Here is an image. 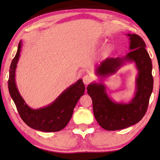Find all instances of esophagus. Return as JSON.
Returning a JSON list of instances; mask_svg holds the SVG:
<instances>
[{"label":"esophagus","mask_w":160,"mask_h":160,"mask_svg":"<svg viewBox=\"0 0 160 160\" xmlns=\"http://www.w3.org/2000/svg\"><path fill=\"white\" fill-rule=\"evenodd\" d=\"M92 80H93V78L91 76H89V75H86V76H84L83 77V82L84 84H86V85L89 84Z\"/></svg>","instance_id":"obj_1"}]
</instances>
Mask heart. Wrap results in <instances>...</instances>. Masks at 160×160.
I'll use <instances>...</instances> for the list:
<instances>
[{
  "label": "heart",
  "instance_id": "b5f03b06",
  "mask_svg": "<svg viewBox=\"0 0 160 160\" xmlns=\"http://www.w3.org/2000/svg\"><path fill=\"white\" fill-rule=\"evenodd\" d=\"M112 49H113V47L111 45H106L104 48V54H108L112 50Z\"/></svg>",
  "mask_w": 160,
  "mask_h": 160
}]
</instances>
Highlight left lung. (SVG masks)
Returning a JSON list of instances; mask_svg holds the SVG:
<instances>
[{
  "mask_svg": "<svg viewBox=\"0 0 160 160\" xmlns=\"http://www.w3.org/2000/svg\"><path fill=\"white\" fill-rule=\"evenodd\" d=\"M127 36L131 52L124 58H107L102 61L96 72L98 76L104 78L115 73L126 61H133L138 70L135 97L128 104L117 103L108 96L103 84L91 83L87 88V93L92 99L96 120L107 131L120 130L140 122L147 111L153 88L152 62L145 49L144 41L135 33Z\"/></svg>",
  "mask_w": 160,
  "mask_h": 160,
  "instance_id": "1",
  "label": "left lung"
}]
</instances>
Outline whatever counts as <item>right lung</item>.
Masks as SVG:
<instances>
[{
  "label": "right lung",
  "mask_w": 160,
  "mask_h": 160,
  "mask_svg": "<svg viewBox=\"0 0 160 160\" xmlns=\"http://www.w3.org/2000/svg\"><path fill=\"white\" fill-rule=\"evenodd\" d=\"M22 43L20 41L15 57L9 69L8 89L20 118L25 123L35 130L56 132L66 127L73 115L75 107L84 93L85 87L82 79L64 91L52 104L38 109H33L26 104L19 93L15 82V71L20 57Z\"/></svg>",
  "instance_id": "obj_1"
}]
</instances>
